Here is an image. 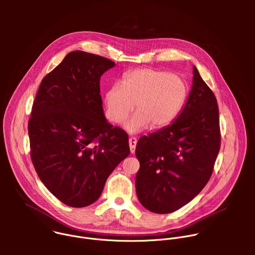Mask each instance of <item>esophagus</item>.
Listing matches in <instances>:
<instances>
[{"label":"esophagus","instance_id":"1","mask_svg":"<svg viewBox=\"0 0 255 255\" xmlns=\"http://www.w3.org/2000/svg\"><path fill=\"white\" fill-rule=\"evenodd\" d=\"M136 144H137V139L135 137H130L129 138V146H130V151L132 154L135 153Z\"/></svg>","mask_w":255,"mask_h":255}]
</instances>
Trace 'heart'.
Instances as JSON below:
<instances>
[{"label":"heart","mask_w":255,"mask_h":255,"mask_svg":"<svg viewBox=\"0 0 255 255\" xmlns=\"http://www.w3.org/2000/svg\"><path fill=\"white\" fill-rule=\"evenodd\" d=\"M188 94L186 82L167 71L143 68L125 74L105 94L106 116L113 123L123 122L136 107L137 112L124 124L129 133L158 129L172 123Z\"/></svg>","instance_id":"b5f03b06"}]
</instances>
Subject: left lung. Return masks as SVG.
Returning <instances> with one entry per match:
<instances>
[{
    "label": "left lung",
    "mask_w": 255,
    "mask_h": 255,
    "mask_svg": "<svg viewBox=\"0 0 255 255\" xmlns=\"http://www.w3.org/2000/svg\"><path fill=\"white\" fill-rule=\"evenodd\" d=\"M188 100L173 122L142 136L135 154L140 162L136 194L157 214L174 212L205 188L220 150L219 109L211 89L193 68Z\"/></svg>",
    "instance_id": "obj_1"
}]
</instances>
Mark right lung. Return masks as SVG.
Here are the masks:
<instances>
[{
    "instance_id": "1",
    "label": "right lung",
    "mask_w": 255,
    "mask_h": 255,
    "mask_svg": "<svg viewBox=\"0 0 255 255\" xmlns=\"http://www.w3.org/2000/svg\"><path fill=\"white\" fill-rule=\"evenodd\" d=\"M114 61L71 51L42 80L28 123L31 159L47 190L83 208L101 196L106 180L130 153L128 135L108 123L100 80Z\"/></svg>"
}]
</instances>
